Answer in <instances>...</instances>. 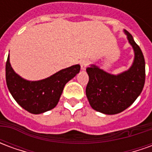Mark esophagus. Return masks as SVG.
Masks as SVG:
<instances>
[{
    "instance_id": "obj_1",
    "label": "esophagus",
    "mask_w": 152,
    "mask_h": 152,
    "mask_svg": "<svg viewBox=\"0 0 152 152\" xmlns=\"http://www.w3.org/2000/svg\"><path fill=\"white\" fill-rule=\"evenodd\" d=\"M87 65H88V62H87L86 60H83V61H81V62H80V67H81V70H82V71L86 70Z\"/></svg>"
}]
</instances>
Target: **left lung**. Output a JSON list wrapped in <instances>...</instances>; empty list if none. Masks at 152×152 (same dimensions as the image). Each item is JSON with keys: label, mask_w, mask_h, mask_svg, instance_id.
I'll return each instance as SVG.
<instances>
[{"label": "left lung", "mask_w": 152, "mask_h": 152, "mask_svg": "<svg viewBox=\"0 0 152 152\" xmlns=\"http://www.w3.org/2000/svg\"><path fill=\"white\" fill-rule=\"evenodd\" d=\"M124 33L134 50L130 67L116 75L109 73L95 64L86 69L89 83L86 93L94 110L106 115H115L130 107L140 95L145 83V60L142 50L132 35Z\"/></svg>", "instance_id": "1"}]
</instances>
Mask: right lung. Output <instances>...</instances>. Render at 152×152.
Listing matches in <instances>:
<instances>
[{"label":"right lung","instance_id":"right-lung-1","mask_svg":"<svg viewBox=\"0 0 152 152\" xmlns=\"http://www.w3.org/2000/svg\"><path fill=\"white\" fill-rule=\"evenodd\" d=\"M79 64L58 71L40 80H28L15 72L9 53L5 78L10 93L18 105L31 114H41L54 108L66 83L80 72Z\"/></svg>","mask_w":152,"mask_h":152}]
</instances>
